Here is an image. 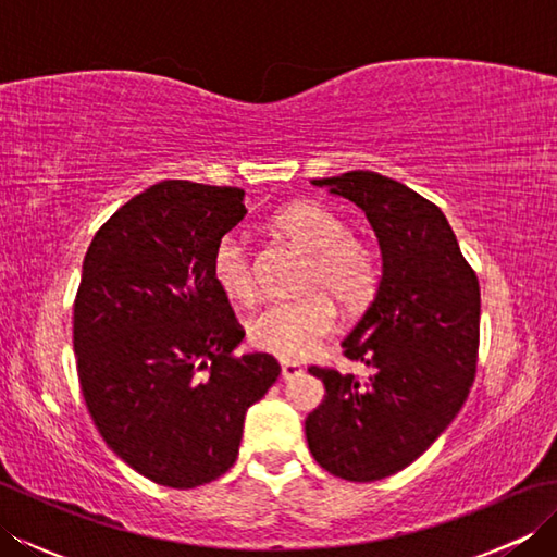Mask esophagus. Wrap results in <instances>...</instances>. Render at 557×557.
<instances>
[{
  "label": "esophagus",
  "mask_w": 557,
  "mask_h": 557,
  "mask_svg": "<svg viewBox=\"0 0 557 557\" xmlns=\"http://www.w3.org/2000/svg\"><path fill=\"white\" fill-rule=\"evenodd\" d=\"M301 371L304 369H301L299 361H282L280 363V373H282V377H285V381H289V377H297Z\"/></svg>",
  "instance_id": "1"
}]
</instances>
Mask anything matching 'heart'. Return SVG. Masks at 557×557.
Here are the masks:
<instances>
[{"mask_svg": "<svg viewBox=\"0 0 557 557\" xmlns=\"http://www.w3.org/2000/svg\"><path fill=\"white\" fill-rule=\"evenodd\" d=\"M272 230L309 253L301 287L321 286L347 309H361L381 287V260L369 244L349 236L337 212L311 200H297L272 218ZM210 275L227 299L253 297V265L242 234L220 236L210 258ZM337 311L325 293L306 292L297 299L270 301L248 318V342L282 359L309 357L335 333Z\"/></svg>", "mask_w": 557, "mask_h": 557, "instance_id": "b5f03b06", "label": "heart"}]
</instances>
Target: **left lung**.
<instances>
[{"label":"left lung","instance_id":"left-lung-1","mask_svg":"<svg viewBox=\"0 0 557 557\" xmlns=\"http://www.w3.org/2000/svg\"><path fill=\"white\" fill-rule=\"evenodd\" d=\"M311 184L366 212L383 275L342 339L345 357L371 373L311 366L325 397L306 417V443L333 476L377 481L419 459L465 405L476 373L479 280L443 210L409 186L369 170Z\"/></svg>","mask_w":557,"mask_h":557}]
</instances>
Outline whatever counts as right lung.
<instances>
[{
    "label": "right lung",
    "mask_w": 557,
    "mask_h": 557,
    "mask_svg": "<svg viewBox=\"0 0 557 557\" xmlns=\"http://www.w3.org/2000/svg\"><path fill=\"white\" fill-rule=\"evenodd\" d=\"M246 215L234 186L160 182L92 236L74 304L81 393L102 441L140 476L196 488L227 471L251 405L277 381L210 275Z\"/></svg>",
    "instance_id": "1"
}]
</instances>
